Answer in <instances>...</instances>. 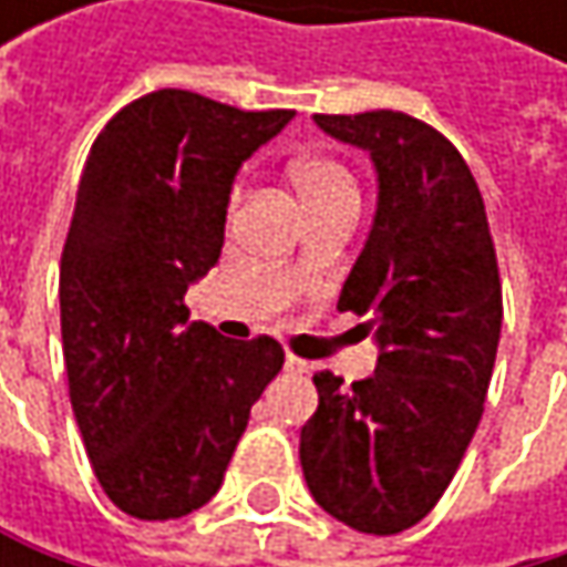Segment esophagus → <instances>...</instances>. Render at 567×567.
Segmentation results:
<instances>
[{
  "label": "esophagus",
  "instance_id": "obj_1",
  "mask_svg": "<svg viewBox=\"0 0 567 567\" xmlns=\"http://www.w3.org/2000/svg\"><path fill=\"white\" fill-rule=\"evenodd\" d=\"M285 371L305 374V371H308V361H301V358H295V354H285Z\"/></svg>",
  "mask_w": 567,
  "mask_h": 567
}]
</instances>
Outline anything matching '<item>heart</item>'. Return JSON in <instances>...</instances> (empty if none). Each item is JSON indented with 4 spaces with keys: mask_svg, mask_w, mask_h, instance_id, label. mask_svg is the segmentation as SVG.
<instances>
[{
    "mask_svg": "<svg viewBox=\"0 0 567 567\" xmlns=\"http://www.w3.org/2000/svg\"><path fill=\"white\" fill-rule=\"evenodd\" d=\"M291 189L301 203L305 213L311 209H324V206H358V179L341 161L328 157V154H308L298 157L288 167ZM243 193L236 189L229 199V213H236Z\"/></svg>",
    "mask_w": 567,
    "mask_h": 567,
    "instance_id": "b5f03b06",
    "label": "heart"
}]
</instances>
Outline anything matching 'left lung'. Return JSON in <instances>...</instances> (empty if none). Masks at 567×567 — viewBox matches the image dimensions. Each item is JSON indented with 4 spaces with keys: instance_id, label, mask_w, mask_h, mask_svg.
Here are the masks:
<instances>
[{
    "instance_id": "1",
    "label": "left lung",
    "mask_w": 567,
    "mask_h": 567,
    "mask_svg": "<svg viewBox=\"0 0 567 567\" xmlns=\"http://www.w3.org/2000/svg\"><path fill=\"white\" fill-rule=\"evenodd\" d=\"M315 121L378 167V216L338 311L368 318L381 358L351 388L315 374L298 456L328 515L396 535L440 503L480 426L503 331L499 262L483 193L436 127L403 111Z\"/></svg>"
}]
</instances>
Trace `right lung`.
<instances>
[{
  "label": "right lung",
  "mask_w": 567,
  "mask_h": 567,
  "mask_svg": "<svg viewBox=\"0 0 567 567\" xmlns=\"http://www.w3.org/2000/svg\"><path fill=\"white\" fill-rule=\"evenodd\" d=\"M291 111L161 87L97 134L61 252V348L91 470L121 512L164 522L223 486L249 410L282 371L269 334L189 321L186 285L223 252L233 176Z\"/></svg>",
  "instance_id": "add662e5"
}]
</instances>
